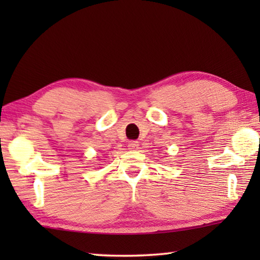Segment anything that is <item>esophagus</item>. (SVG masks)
<instances>
[{
	"mask_svg": "<svg viewBox=\"0 0 260 260\" xmlns=\"http://www.w3.org/2000/svg\"><path fill=\"white\" fill-rule=\"evenodd\" d=\"M139 148V142L135 140H132L128 142V149L129 150H136Z\"/></svg>",
	"mask_w": 260,
	"mask_h": 260,
	"instance_id": "esophagus-1",
	"label": "esophagus"
}]
</instances>
